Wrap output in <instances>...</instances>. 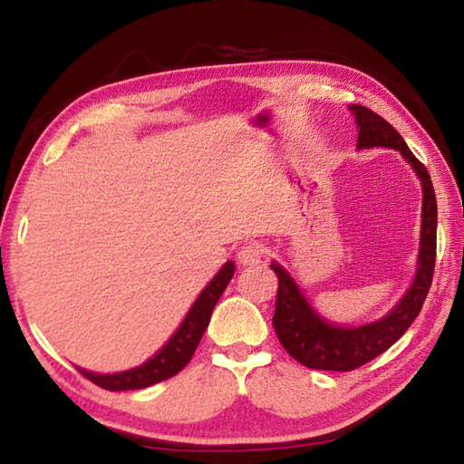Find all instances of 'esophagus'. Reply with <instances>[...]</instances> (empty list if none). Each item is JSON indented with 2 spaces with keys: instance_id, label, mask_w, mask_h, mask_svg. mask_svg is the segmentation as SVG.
I'll return each mask as SVG.
<instances>
[{
  "instance_id": "1",
  "label": "esophagus",
  "mask_w": 464,
  "mask_h": 464,
  "mask_svg": "<svg viewBox=\"0 0 464 464\" xmlns=\"http://www.w3.org/2000/svg\"><path fill=\"white\" fill-rule=\"evenodd\" d=\"M264 254H266V249H264L262 243L247 241V243H243V246L239 247V251H237V260H239V264H243V266H256V264L262 262Z\"/></svg>"
}]
</instances>
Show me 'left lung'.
Returning <instances> with one entry per match:
<instances>
[{"instance_id":"left-lung-1","label":"left lung","mask_w":464,"mask_h":464,"mask_svg":"<svg viewBox=\"0 0 464 464\" xmlns=\"http://www.w3.org/2000/svg\"><path fill=\"white\" fill-rule=\"evenodd\" d=\"M350 110L354 112L360 129L358 149H395L411 163L415 174L421 179L423 208L418 274H415L411 288L407 290L405 296L387 317L360 327H340L321 319L298 290L296 282L288 276V272L282 266L272 264L270 268L278 276L276 309H274L272 325L276 329L278 340L288 354L307 368H315V371L348 372L371 362L372 358L389 350L407 332V327L413 324L415 317L420 315L431 278H434L438 207L428 169L411 153L403 137L382 116L360 104H352Z\"/></svg>"}]
</instances>
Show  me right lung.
I'll return each instance as SVG.
<instances>
[{"mask_svg":"<svg viewBox=\"0 0 464 464\" xmlns=\"http://www.w3.org/2000/svg\"><path fill=\"white\" fill-rule=\"evenodd\" d=\"M233 274L235 264L227 262L223 268L218 270L217 276L210 280V285L202 290L198 298H196L192 309L188 311L186 319L182 321V325L178 327V332L171 335V340L163 345L151 360H147L145 364L132 368V371L116 374H93L88 371H82V368L80 372L93 384H98V387L108 391L145 389L151 387L155 382H161L166 379H171V376H176L194 356V352L202 340L204 329L208 327L215 304L225 293Z\"/></svg>","mask_w":464,"mask_h":464,"instance_id":"obj_1","label":"right lung"}]
</instances>
